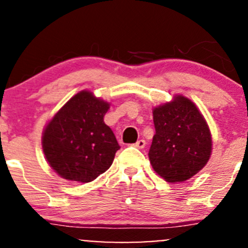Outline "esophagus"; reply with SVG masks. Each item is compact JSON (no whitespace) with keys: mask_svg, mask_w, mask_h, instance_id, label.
I'll return each instance as SVG.
<instances>
[{"mask_svg":"<svg viewBox=\"0 0 248 248\" xmlns=\"http://www.w3.org/2000/svg\"><path fill=\"white\" fill-rule=\"evenodd\" d=\"M134 146H135V147H138V148H144L146 146V141L144 139H140V140H138L137 142H135Z\"/></svg>","mask_w":248,"mask_h":248,"instance_id":"esophagus-1","label":"esophagus"}]
</instances>
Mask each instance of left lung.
I'll return each mask as SVG.
<instances>
[{"mask_svg": "<svg viewBox=\"0 0 248 248\" xmlns=\"http://www.w3.org/2000/svg\"><path fill=\"white\" fill-rule=\"evenodd\" d=\"M155 134L150 147L152 168L169 183H179L204 168L212 137L204 117L184 96L153 109Z\"/></svg>", "mask_w": 248, "mask_h": 248, "instance_id": "8db88e82", "label": "left lung"}]
</instances>
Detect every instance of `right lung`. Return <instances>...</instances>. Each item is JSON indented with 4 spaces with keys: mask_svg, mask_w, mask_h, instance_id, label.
<instances>
[{
    "mask_svg": "<svg viewBox=\"0 0 248 248\" xmlns=\"http://www.w3.org/2000/svg\"><path fill=\"white\" fill-rule=\"evenodd\" d=\"M109 104L80 91L48 122L43 150L49 166L69 181L88 183L113 164L120 146L103 117Z\"/></svg>",
    "mask_w": 248,
    "mask_h": 248,
    "instance_id": "add662e5",
    "label": "right lung"
}]
</instances>
